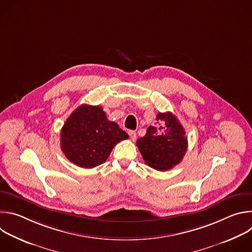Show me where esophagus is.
<instances>
[{"label":"esophagus","mask_w":252,"mask_h":252,"mask_svg":"<svg viewBox=\"0 0 252 252\" xmlns=\"http://www.w3.org/2000/svg\"><path fill=\"white\" fill-rule=\"evenodd\" d=\"M128 135H129V138H130L132 141L135 140V138H136V133H135L134 130H128Z\"/></svg>","instance_id":"34e87169"}]
</instances>
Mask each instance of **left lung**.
<instances>
[{
	"label": "left lung",
	"instance_id": "1",
	"mask_svg": "<svg viewBox=\"0 0 252 252\" xmlns=\"http://www.w3.org/2000/svg\"><path fill=\"white\" fill-rule=\"evenodd\" d=\"M146 163L158 170H168L178 164L188 150L186 130L171 113H158L157 123L136 140Z\"/></svg>",
	"mask_w": 252,
	"mask_h": 252
}]
</instances>
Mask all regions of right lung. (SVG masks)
Segmentation results:
<instances>
[{
    "instance_id": "1",
    "label": "right lung",
    "mask_w": 252,
    "mask_h": 252,
    "mask_svg": "<svg viewBox=\"0 0 252 252\" xmlns=\"http://www.w3.org/2000/svg\"><path fill=\"white\" fill-rule=\"evenodd\" d=\"M127 133L107 120L99 105L82 104L65 121L61 131V148L76 165L93 168L103 163L118 142Z\"/></svg>"
}]
</instances>
